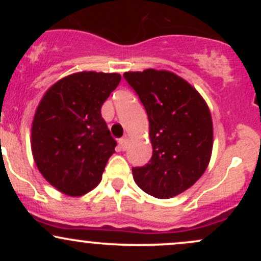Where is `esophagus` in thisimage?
Listing matches in <instances>:
<instances>
[{"label":"esophagus","instance_id":"obj_1","mask_svg":"<svg viewBox=\"0 0 261 261\" xmlns=\"http://www.w3.org/2000/svg\"><path fill=\"white\" fill-rule=\"evenodd\" d=\"M127 143H128L127 137H122V139L119 140V146H120L121 149H126Z\"/></svg>","mask_w":261,"mask_h":261}]
</instances>
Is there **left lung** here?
I'll return each instance as SVG.
<instances>
[{
	"label": "left lung",
	"mask_w": 261,
	"mask_h": 261,
	"mask_svg": "<svg viewBox=\"0 0 261 261\" xmlns=\"http://www.w3.org/2000/svg\"><path fill=\"white\" fill-rule=\"evenodd\" d=\"M124 77L147 112L153 148L146 166L133 168L134 180L148 195L174 197L201 178L211 160L214 125L207 103L172 71L147 68Z\"/></svg>",
	"instance_id": "left-lung-1"
}]
</instances>
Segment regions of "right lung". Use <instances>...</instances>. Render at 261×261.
Listing matches in <instances>:
<instances>
[{"label":"right lung","instance_id":"obj_1","mask_svg":"<svg viewBox=\"0 0 261 261\" xmlns=\"http://www.w3.org/2000/svg\"><path fill=\"white\" fill-rule=\"evenodd\" d=\"M121 81L119 73L76 72L44 93L32 122V153L56 190L82 196L101 180L116 142L100 109Z\"/></svg>","mask_w":261,"mask_h":261}]
</instances>
